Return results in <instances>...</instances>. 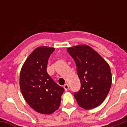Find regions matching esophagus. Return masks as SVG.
Returning <instances> with one entry per match:
<instances>
[{
  "label": "esophagus",
  "instance_id": "esophagus-1",
  "mask_svg": "<svg viewBox=\"0 0 127 127\" xmlns=\"http://www.w3.org/2000/svg\"><path fill=\"white\" fill-rule=\"evenodd\" d=\"M64 90L66 91H67L69 90V85H68V84H65L64 85Z\"/></svg>",
  "mask_w": 127,
  "mask_h": 127
}]
</instances>
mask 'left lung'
<instances>
[{"label":"left lung","mask_w":127,"mask_h":127,"mask_svg":"<svg viewBox=\"0 0 127 127\" xmlns=\"http://www.w3.org/2000/svg\"><path fill=\"white\" fill-rule=\"evenodd\" d=\"M75 62L81 88L74 96L84 109L101 105L109 93L112 84V73L109 64L95 50L86 45L67 49Z\"/></svg>","instance_id":"left-lung-1"}]
</instances>
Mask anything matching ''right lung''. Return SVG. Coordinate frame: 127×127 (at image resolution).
Listing matches in <instances>:
<instances>
[{
    "mask_svg": "<svg viewBox=\"0 0 127 127\" xmlns=\"http://www.w3.org/2000/svg\"><path fill=\"white\" fill-rule=\"evenodd\" d=\"M54 47H39L29 55L22 67L20 86L24 98L32 108L43 114L58 109L64 89L51 78L47 64Z\"/></svg>",
    "mask_w": 127,
    "mask_h": 127,
    "instance_id": "right-lung-1",
    "label": "right lung"
}]
</instances>
